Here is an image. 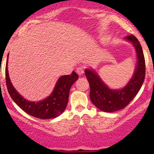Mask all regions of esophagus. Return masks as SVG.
<instances>
[{
  "instance_id": "obj_1",
  "label": "esophagus",
  "mask_w": 154,
  "mask_h": 154,
  "mask_svg": "<svg viewBox=\"0 0 154 154\" xmlns=\"http://www.w3.org/2000/svg\"><path fill=\"white\" fill-rule=\"evenodd\" d=\"M84 68L82 67V66H80V67H78L77 69H76V72H77V74L79 75H83L84 74Z\"/></svg>"
}]
</instances>
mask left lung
<instances>
[{
    "mask_svg": "<svg viewBox=\"0 0 154 154\" xmlns=\"http://www.w3.org/2000/svg\"><path fill=\"white\" fill-rule=\"evenodd\" d=\"M125 39L134 44L137 56L135 72L126 86L120 90H112L102 82L94 70L85 69L90 88V100L104 112H115L126 107L136 96L145 81V61L142 46L134 35L126 36Z\"/></svg>",
    "mask_w": 154,
    "mask_h": 154,
    "instance_id": "1",
    "label": "left lung"
}]
</instances>
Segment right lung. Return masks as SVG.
Instances as JSON below:
<instances>
[{
  "label": "right lung",
  "instance_id": "right-lung-1",
  "mask_svg": "<svg viewBox=\"0 0 154 154\" xmlns=\"http://www.w3.org/2000/svg\"><path fill=\"white\" fill-rule=\"evenodd\" d=\"M8 57L6 66V83L8 92L12 100L26 113L42 119H49L58 117L65 110L69 99L71 86L76 82L79 75L72 71L71 75H62L57 81L53 91L44 100L29 101L20 96L12 85L8 73Z\"/></svg>",
  "mask_w": 154,
  "mask_h": 154
}]
</instances>
